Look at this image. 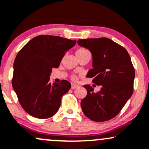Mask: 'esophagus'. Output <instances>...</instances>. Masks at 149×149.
<instances>
[{
  "instance_id": "esophagus-1",
  "label": "esophagus",
  "mask_w": 149,
  "mask_h": 149,
  "mask_svg": "<svg viewBox=\"0 0 149 149\" xmlns=\"http://www.w3.org/2000/svg\"><path fill=\"white\" fill-rule=\"evenodd\" d=\"M79 87V86H78V85L75 84V83H72L71 84V88L72 89H76V88H77Z\"/></svg>"
}]
</instances>
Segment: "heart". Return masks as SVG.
I'll return each mask as SVG.
<instances>
[{
	"mask_svg": "<svg viewBox=\"0 0 149 149\" xmlns=\"http://www.w3.org/2000/svg\"><path fill=\"white\" fill-rule=\"evenodd\" d=\"M86 51H88V50H86V49L81 48V49H78L77 51H76V54H78V53H81V52H86ZM73 79L76 80V77H74V78H73Z\"/></svg>",
	"mask_w": 149,
	"mask_h": 149,
	"instance_id": "b5f03b06",
	"label": "heart"
}]
</instances>
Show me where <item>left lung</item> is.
Returning <instances> with one entry per match:
<instances>
[{
  "label": "left lung",
  "mask_w": 149,
  "mask_h": 149,
  "mask_svg": "<svg viewBox=\"0 0 149 149\" xmlns=\"http://www.w3.org/2000/svg\"><path fill=\"white\" fill-rule=\"evenodd\" d=\"M77 42L92 54L93 68L87 77L101 86L97 93L93 92L89 85L83 86L87 90V95L81 102L83 113L95 122L111 120L133 93L135 71L130 54L123 47L106 37L78 40Z\"/></svg>",
  "instance_id": "obj_1"
}]
</instances>
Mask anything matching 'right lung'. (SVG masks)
<instances>
[{"instance_id":"add662e5","label":"right lung","mask_w":149,"mask_h":149,"mask_svg":"<svg viewBox=\"0 0 149 149\" xmlns=\"http://www.w3.org/2000/svg\"><path fill=\"white\" fill-rule=\"evenodd\" d=\"M76 43L58 36L39 35L18 52L13 64L12 84L21 106L26 112L39 119L56 113L62 96L71 83L62 80L51 83L52 68H58L65 55Z\"/></svg>"}]
</instances>
